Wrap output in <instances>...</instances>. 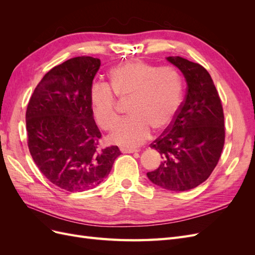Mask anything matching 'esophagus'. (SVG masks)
<instances>
[{"mask_svg": "<svg viewBox=\"0 0 255 255\" xmlns=\"http://www.w3.org/2000/svg\"><path fill=\"white\" fill-rule=\"evenodd\" d=\"M121 152H122V153H135V152H138V150H136V149H127V148H122V149H121Z\"/></svg>", "mask_w": 255, "mask_h": 255, "instance_id": "esophagus-1", "label": "esophagus"}]
</instances>
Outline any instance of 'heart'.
Listing matches in <instances>:
<instances>
[{
	"mask_svg": "<svg viewBox=\"0 0 255 255\" xmlns=\"http://www.w3.org/2000/svg\"><path fill=\"white\" fill-rule=\"evenodd\" d=\"M110 87L92 85L89 99L99 127L110 130L119 120L117 100H128L130 115L114 129L110 140L133 148L149 139L151 128L161 132L171 125L182 101V78L170 66L156 67L143 60H129L109 72ZM114 94H113L112 92Z\"/></svg>",
	"mask_w": 255,
	"mask_h": 255,
	"instance_id": "b5f03b06",
	"label": "heart"
}]
</instances>
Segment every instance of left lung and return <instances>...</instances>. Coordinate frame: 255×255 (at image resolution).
I'll return each instance as SVG.
<instances>
[{
  "instance_id": "obj_1",
  "label": "left lung",
  "mask_w": 255,
  "mask_h": 255,
  "mask_svg": "<svg viewBox=\"0 0 255 255\" xmlns=\"http://www.w3.org/2000/svg\"><path fill=\"white\" fill-rule=\"evenodd\" d=\"M167 60L183 73L187 92L171 125L150 144L163 160L146 175L161 188L186 191L206 181L218 164L225 145V116L204 67L180 56Z\"/></svg>"
}]
</instances>
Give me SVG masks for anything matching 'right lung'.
Segmentation results:
<instances>
[{
  "mask_svg": "<svg viewBox=\"0 0 255 255\" xmlns=\"http://www.w3.org/2000/svg\"><path fill=\"white\" fill-rule=\"evenodd\" d=\"M101 61L79 56L52 68L37 85L26 110L27 145L35 164L55 186L80 192L97 187L121 152L99 149L89 99Z\"/></svg>",
  "mask_w": 255,
  "mask_h": 255,
  "instance_id": "1",
  "label": "right lung"
}]
</instances>
